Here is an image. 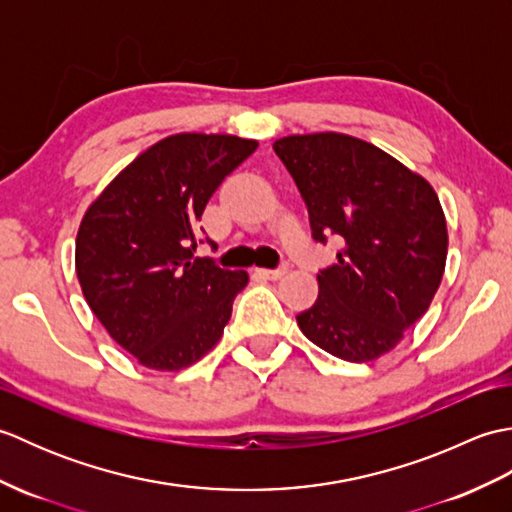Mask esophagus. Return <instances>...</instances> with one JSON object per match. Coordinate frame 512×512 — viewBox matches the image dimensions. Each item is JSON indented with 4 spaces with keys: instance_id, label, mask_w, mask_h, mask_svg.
<instances>
[{
    "instance_id": "1",
    "label": "esophagus",
    "mask_w": 512,
    "mask_h": 512,
    "mask_svg": "<svg viewBox=\"0 0 512 512\" xmlns=\"http://www.w3.org/2000/svg\"><path fill=\"white\" fill-rule=\"evenodd\" d=\"M257 273L262 275V277H266V279H270V281H277V279H281V277H284V275L288 273V266L281 264L279 268H273V270L262 268V270H257Z\"/></svg>"
}]
</instances>
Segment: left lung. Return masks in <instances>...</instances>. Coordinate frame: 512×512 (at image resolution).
<instances>
[{
  "mask_svg": "<svg viewBox=\"0 0 512 512\" xmlns=\"http://www.w3.org/2000/svg\"><path fill=\"white\" fill-rule=\"evenodd\" d=\"M314 242L341 237L339 262L319 270V299L297 323L343 361L389 352L427 308L444 275L447 222L436 191L383 149L345 134L275 140Z\"/></svg>",
  "mask_w": 512,
  "mask_h": 512,
  "instance_id": "obj_1",
  "label": "left lung"
}]
</instances>
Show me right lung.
Here are the masks:
<instances>
[{"label":"right lung","mask_w":512,"mask_h":512,"mask_svg":"<svg viewBox=\"0 0 512 512\" xmlns=\"http://www.w3.org/2000/svg\"><path fill=\"white\" fill-rule=\"evenodd\" d=\"M255 149V140L228 134L169 136L118 173L83 215L76 277L85 301L140 365L176 372L222 336L248 275L193 250L204 242L211 195Z\"/></svg>","instance_id":"right-lung-1"}]
</instances>
